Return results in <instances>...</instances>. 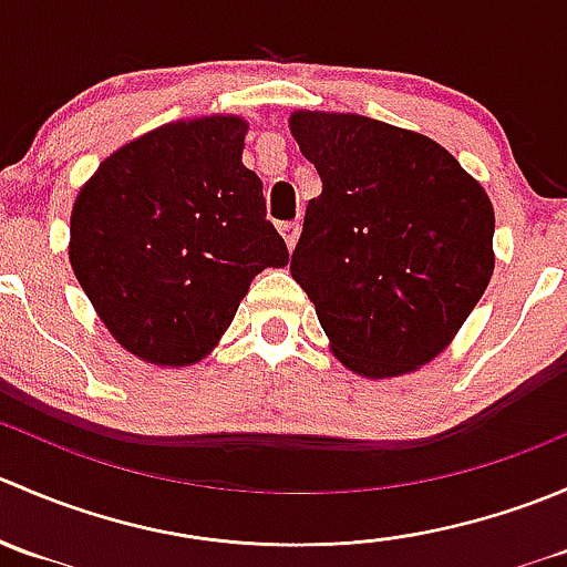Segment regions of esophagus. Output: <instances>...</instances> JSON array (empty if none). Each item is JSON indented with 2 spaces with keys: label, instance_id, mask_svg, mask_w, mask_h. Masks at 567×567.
I'll list each match as a JSON object with an SVG mask.
<instances>
[{
  "label": "esophagus",
  "instance_id": "obj_1",
  "mask_svg": "<svg viewBox=\"0 0 567 567\" xmlns=\"http://www.w3.org/2000/svg\"><path fill=\"white\" fill-rule=\"evenodd\" d=\"M279 233H282V238H285V244H288V249H293L296 241H299L301 225H299V221H282V225H279Z\"/></svg>",
  "mask_w": 567,
  "mask_h": 567
}]
</instances>
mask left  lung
Returning <instances> with one entry per match:
<instances>
[{"label": "left lung", "mask_w": 567, "mask_h": 567, "mask_svg": "<svg viewBox=\"0 0 567 567\" xmlns=\"http://www.w3.org/2000/svg\"><path fill=\"white\" fill-rule=\"evenodd\" d=\"M316 164L290 274L316 305L337 359L370 379L431 362L494 274V208L427 136L362 114L296 112Z\"/></svg>", "instance_id": "obj_1"}]
</instances>
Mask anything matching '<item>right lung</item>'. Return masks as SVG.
<instances>
[{
  "mask_svg": "<svg viewBox=\"0 0 567 567\" xmlns=\"http://www.w3.org/2000/svg\"><path fill=\"white\" fill-rule=\"evenodd\" d=\"M244 120L151 131L109 156L79 192L71 266L114 340L153 364L203 359L251 279L288 247L241 164Z\"/></svg>",
  "mask_w": 567,
  "mask_h": 567,
  "instance_id": "right-lung-1",
  "label": "right lung"
}]
</instances>
